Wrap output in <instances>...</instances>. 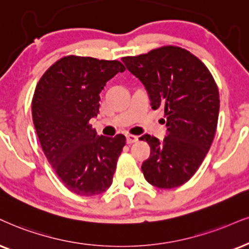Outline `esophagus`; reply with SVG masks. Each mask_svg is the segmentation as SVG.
<instances>
[{
    "instance_id": "1",
    "label": "esophagus",
    "mask_w": 249,
    "mask_h": 249,
    "mask_svg": "<svg viewBox=\"0 0 249 249\" xmlns=\"http://www.w3.org/2000/svg\"><path fill=\"white\" fill-rule=\"evenodd\" d=\"M125 139H127V143L128 144H133V143H135V142H137V141H139V137L137 136H135V135H127V136H125Z\"/></svg>"
}]
</instances>
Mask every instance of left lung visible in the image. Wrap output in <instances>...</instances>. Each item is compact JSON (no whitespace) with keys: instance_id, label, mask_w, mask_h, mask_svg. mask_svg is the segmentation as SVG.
<instances>
[{"instance_id":"1","label":"left lung","mask_w":249,"mask_h":249,"mask_svg":"<svg viewBox=\"0 0 249 249\" xmlns=\"http://www.w3.org/2000/svg\"><path fill=\"white\" fill-rule=\"evenodd\" d=\"M122 61L144 84L152 109L164 112L167 125L162 142L151 135L141 137L151 148L142 165L144 178L158 188L183 185L198 170L216 134V82L198 57L178 46H162Z\"/></svg>"}]
</instances>
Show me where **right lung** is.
I'll use <instances>...</instances> for the list:
<instances>
[{
  "label": "right lung",
  "mask_w": 249,
  "mask_h": 249,
  "mask_svg": "<svg viewBox=\"0 0 249 249\" xmlns=\"http://www.w3.org/2000/svg\"><path fill=\"white\" fill-rule=\"evenodd\" d=\"M118 60L68 55L46 70L32 98V119L46 158L70 192L101 194L112 185L125 137L97 135L90 120L99 113V93L124 72Z\"/></svg>",
  "instance_id": "obj_1"
}]
</instances>
